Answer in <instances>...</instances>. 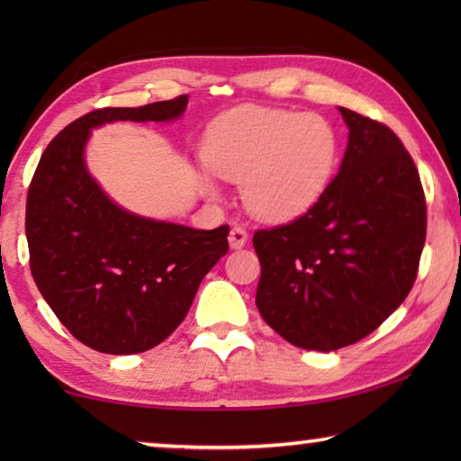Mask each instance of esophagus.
I'll list each match as a JSON object with an SVG mask.
<instances>
[{
    "mask_svg": "<svg viewBox=\"0 0 461 461\" xmlns=\"http://www.w3.org/2000/svg\"><path fill=\"white\" fill-rule=\"evenodd\" d=\"M228 241H230V248H231V249L244 248L246 241H248V231H246L244 228H233V230L230 231Z\"/></svg>",
    "mask_w": 461,
    "mask_h": 461,
    "instance_id": "obj_1",
    "label": "esophagus"
}]
</instances>
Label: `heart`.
I'll return each instance as SVG.
<instances>
[{"label": "heart", "instance_id": "b5f03b06", "mask_svg": "<svg viewBox=\"0 0 461 461\" xmlns=\"http://www.w3.org/2000/svg\"><path fill=\"white\" fill-rule=\"evenodd\" d=\"M203 162L213 175L244 183V203L262 221L286 223L313 209L333 181L339 134L321 113L244 107L221 115L203 140ZM199 185L217 186L207 173Z\"/></svg>", "mask_w": 461, "mask_h": 461}]
</instances>
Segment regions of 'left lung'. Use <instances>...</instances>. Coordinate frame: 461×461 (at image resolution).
Instances as JSON below:
<instances>
[{
    "mask_svg": "<svg viewBox=\"0 0 461 461\" xmlns=\"http://www.w3.org/2000/svg\"><path fill=\"white\" fill-rule=\"evenodd\" d=\"M339 173L299 220L254 233L256 307L280 338L333 352L372 333L415 285L427 207L415 162L384 123L338 107Z\"/></svg>",
    "mask_w": 461,
    "mask_h": 461,
    "instance_id": "obj_1",
    "label": "left lung"
}]
</instances>
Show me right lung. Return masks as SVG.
Here are the masks:
<instances>
[{"instance_id": "1", "label": "right lung", "mask_w": 461, "mask_h": 461, "mask_svg": "<svg viewBox=\"0 0 461 461\" xmlns=\"http://www.w3.org/2000/svg\"><path fill=\"white\" fill-rule=\"evenodd\" d=\"M189 97L83 115L46 148L30 183L26 238L38 291L91 349H152L191 309L201 280L228 254V225L194 230L118 205L85 160L93 130L113 122H175Z\"/></svg>"}]
</instances>
